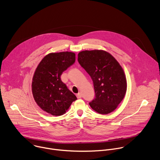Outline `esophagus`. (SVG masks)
<instances>
[{
  "mask_svg": "<svg viewBox=\"0 0 160 160\" xmlns=\"http://www.w3.org/2000/svg\"><path fill=\"white\" fill-rule=\"evenodd\" d=\"M77 97L78 98H82V94H81L80 93H77Z\"/></svg>",
  "mask_w": 160,
  "mask_h": 160,
  "instance_id": "1",
  "label": "esophagus"
}]
</instances>
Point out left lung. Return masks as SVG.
<instances>
[{
	"mask_svg": "<svg viewBox=\"0 0 160 160\" xmlns=\"http://www.w3.org/2000/svg\"><path fill=\"white\" fill-rule=\"evenodd\" d=\"M78 62L93 83L95 98L89 103L91 108L100 114L112 112L127 91V80L120 65L109 53L98 50L80 52Z\"/></svg>",
	"mask_w": 160,
	"mask_h": 160,
	"instance_id": "8db88e82",
	"label": "left lung"
}]
</instances>
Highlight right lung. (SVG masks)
Wrapping results in <instances>:
<instances>
[{
  "label": "right lung",
  "instance_id": "add662e5",
  "mask_svg": "<svg viewBox=\"0 0 160 160\" xmlns=\"http://www.w3.org/2000/svg\"><path fill=\"white\" fill-rule=\"evenodd\" d=\"M75 61L74 53L63 52L48 54L38 64L32 80V93L37 105L48 113L62 115L77 99L60 78Z\"/></svg>",
  "mask_w": 160,
  "mask_h": 160
}]
</instances>
